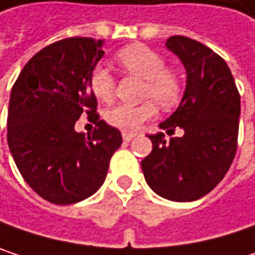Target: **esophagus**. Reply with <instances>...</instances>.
Wrapping results in <instances>:
<instances>
[{
    "label": "esophagus",
    "instance_id": "obj_1",
    "mask_svg": "<svg viewBox=\"0 0 255 255\" xmlns=\"http://www.w3.org/2000/svg\"><path fill=\"white\" fill-rule=\"evenodd\" d=\"M134 137H135V134H131V132H123V138H124V141H131Z\"/></svg>",
    "mask_w": 255,
    "mask_h": 255
}]
</instances>
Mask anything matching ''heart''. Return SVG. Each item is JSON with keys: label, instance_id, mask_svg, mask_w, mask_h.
Wrapping results in <instances>:
<instances>
[{"label": "heart", "instance_id": "b5f03b06", "mask_svg": "<svg viewBox=\"0 0 255 255\" xmlns=\"http://www.w3.org/2000/svg\"><path fill=\"white\" fill-rule=\"evenodd\" d=\"M117 62L126 72L144 79L143 97L153 99L164 109L177 105L183 90L181 78L176 71L165 68V59L158 51L141 44L129 45L117 54ZM114 78L108 69L102 66L93 69L90 88L99 100L109 102L114 96ZM155 114V103L144 102L137 106L117 105L106 112L105 118L111 126L132 132L141 127L143 123L152 120Z\"/></svg>", "mask_w": 255, "mask_h": 255}]
</instances>
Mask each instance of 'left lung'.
<instances>
[{
	"label": "left lung",
	"mask_w": 255,
	"mask_h": 255,
	"mask_svg": "<svg viewBox=\"0 0 255 255\" xmlns=\"http://www.w3.org/2000/svg\"><path fill=\"white\" fill-rule=\"evenodd\" d=\"M165 47L186 69L178 108L159 124L164 132L147 135L152 152L141 161L149 187L159 196L190 202L210 193L226 176L236 153L241 97L228 63L207 45L187 36H170Z\"/></svg>",
	"instance_id": "1"
}]
</instances>
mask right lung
<instances>
[{
  "instance_id": "right-lung-1",
  "label": "right lung",
  "mask_w": 255,
  "mask_h": 255,
  "mask_svg": "<svg viewBox=\"0 0 255 255\" xmlns=\"http://www.w3.org/2000/svg\"><path fill=\"white\" fill-rule=\"evenodd\" d=\"M103 39L66 38L38 51L11 88L7 141L25 181L45 201L79 202L103 184L123 143L120 129L99 120L90 75L105 56ZM87 113L91 136L75 131Z\"/></svg>"
}]
</instances>
